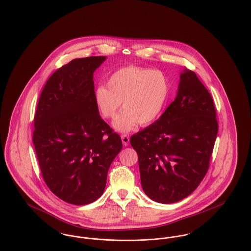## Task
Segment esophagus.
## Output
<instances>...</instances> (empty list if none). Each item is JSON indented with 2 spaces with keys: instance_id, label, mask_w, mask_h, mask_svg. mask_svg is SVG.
Listing matches in <instances>:
<instances>
[{
  "instance_id": "34e87169",
  "label": "esophagus",
  "mask_w": 251,
  "mask_h": 251,
  "mask_svg": "<svg viewBox=\"0 0 251 251\" xmlns=\"http://www.w3.org/2000/svg\"><path fill=\"white\" fill-rule=\"evenodd\" d=\"M121 140H122V143L124 146H128L130 143V136L128 134H122Z\"/></svg>"
}]
</instances>
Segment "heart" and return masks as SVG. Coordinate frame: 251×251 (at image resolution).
Returning a JSON list of instances; mask_svg holds the SVG:
<instances>
[{
  "mask_svg": "<svg viewBox=\"0 0 251 251\" xmlns=\"http://www.w3.org/2000/svg\"><path fill=\"white\" fill-rule=\"evenodd\" d=\"M171 92L167 75L158 69L128 66L111 75L107 86H98L94 99L101 117L112 119L123 101L125 109L114 122L120 132H129L139 124L147 126L162 112Z\"/></svg>",
  "mask_w": 251,
  "mask_h": 251,
  "instance_id": "b5f03b06",
  "label": "heart"
}]
</instances>
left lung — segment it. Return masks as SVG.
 <instances>
[{
  "instance_id": "8db88e82",
  "label": "left lung",
  "mask_w": 251,
  "mask_h": 251,
  "mask_svg": "<svg viewBox=\"0 0 251 251\" xmlns=\"http://www.w3.org/2000/svg\"><path fill=\"white\" fill-rule=\"evenodd\" d=\"M217 133L209 92L193 71L185 70L176 100L159 119L130 139L147 196L172 204L194 192L209 168Z\"/></svg>"
}]
</instances>
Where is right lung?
<instances>
[{"instance_id": "1", "label": "right lung", "mask_w": 251, "mask_h": 251, "mask_svg": "<svg viewBox=\"0 0 251 251\" xmlns=\"http://www.w3.org/2000/svg\"><path fill=\"white\" fill-rule=\"evenodd\" d=\"M105 57L71 60L45 83L35 117L33 143L49 190L66 203L95 202L122 149L119 134L104 121L95 103V70Z\"/></svg>"}]
</instances>
